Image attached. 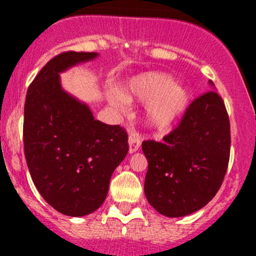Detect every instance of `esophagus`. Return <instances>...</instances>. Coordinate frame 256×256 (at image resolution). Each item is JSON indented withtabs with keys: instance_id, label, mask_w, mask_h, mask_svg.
<instances>
[{
	"instance_id": "34e87169",
	"label": "esophagus",
	"mask_w": 256,
	"mask_h": 256,
	"mask_svg": "<svg viewBox=\"0 0 256 256\" xmlns=\"http://www.w3.org/2000/svg\"><path fill=\"white\" fill-rule=\"evenodd\" d=\"M141 146V138L140 136L138 135L136 132L130 134L128 136V152L130 154H134L135 151H138Z\"/></svg>"
}]
</instances>
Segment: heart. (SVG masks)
<instances>
[{
    "label": "heart",
    "instance_id": "obj_1",
    "mask_svg": "<svg viewBox=\"0 0 256 256\" xmlns=\"http://www.w3.org/2000/svg\"><path fill=\"white\" fill-rule=\"evenodd\" d=\"M120 95L128 102L147 104L146 121L151 128L164 130L183 115L190 102V92L183 85L174 84V79L164 73H144L125 82ZM115 105L118 99H112Z\"/></svg>",
    "mask_w": 256,
    "mask_h": 256
}]
</instances>
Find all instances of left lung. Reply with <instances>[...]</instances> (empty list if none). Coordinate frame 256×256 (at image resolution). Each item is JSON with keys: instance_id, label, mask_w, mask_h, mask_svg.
<instances>
[{"instance_id": "left-lung-1", "label": "left lung", "mask_w": 256, "mask_h": 256, "mask_svg": "<svg viewBox=\"0 0 256 256\" xmlns=\"http://www.w3.org/2000/svg\"><path fill=\"white\" fill-rule=\"evenodd\" d=\"M212 84V82H210ZM144 196L166 216L203 208L220 188L230 156V122L216 90L196 98L162 142L146 140Z\"/></svg>"}]
</instances>
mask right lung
I'll return each mask as SVG.
<instances>
[{
	"mask_svg": "<svg viewBox=\"0 0 256 256\" xmlns=\"http://www.w3.org/2000/svg\"><path fill=\"white\" fill-rule=\"evenodd\" d=\"M94 52H63L48 62L27 90L23 118L24 156L33 183L59 213L82 216L105 200L114 170L128 151V132L92 118L66 94L59 74Z\"/></svg>",
	"mask_w": 256,
	"mask_h": 256,
	"instance_id": "add662e5",
	"label": "right lung"
}]
</instances>
